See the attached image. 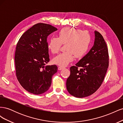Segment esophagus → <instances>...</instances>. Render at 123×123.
Returning a JSON list of instances; mask_svg holds the SVG:
<instances>
[{
  "mask_svg": "<svg viewBox=\"0 0 123 123\" xmlns=\"http://www.w3.org/2000/svg\"><path fill=\"white\" fill-rule=\"evenodd\" d=\"M64 69H65V68L62 67H58V70H62Z\"/></svg>",
  "mask_w": 123,
  "mask_h": 123,
  "instance_id": "1",
  "label": "esophagus"
}]
</instances>
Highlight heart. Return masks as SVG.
<instances>
[{
    "label": "heart",
    "mask_w": 123,
    "mask_h": 123,
    "mask_svg": "<svg viewBox=\"0 0 123 123\" xmlns=\"http://www.w3.org/2000/svg\"><path fill=\"white\" fill-rule=\"evenodd\" d=\"M91 42L90 36L86 31L66 28L58 33L57 37H52L48 42V48L53 54L59 51L62 44H65V51L53 59L55 64L62 67L67 66L73 61L74 55L76 57L83 56L87 52Z\"/></svg>",
    "instance_id": "heart-1"
}]
</instances>
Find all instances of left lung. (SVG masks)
Segmentation results:
<instances>
[{
	"instance_id": "1",
	"label": "left lung",
	"mask_w": 123,
	"mask_h": 123,
	"mask_svg": "<svg viewBox=\"0 0 123 123\" xmlns=\"http://www.w3.org/2000/svg\"><path fill=\"white\" fill-rule=\"evenodd\" d=\"M94 44L89 52L70 67L66 87L74 97L83 98L92 94L99 88L109 66V55L103 36L94 31ZM79 67L80 69H78Z\"/></svg>"
}]
</instances>
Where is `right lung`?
<instances>
[{
	"instance_id": "obj_1",
	"label": "right lung",
	"mask_w": 123,
	"mask_h": 123,
	"mask_svg": "<svg viewBox=\"0 0 123 123\" xmlns=\"http://www.w3.org/2000/svg\"><path fill=\"white\" fill-rule=\"evenodd\" d=\"M57 30L50 25L37 24L25 32L17 43L15 54L16 76L21 86L31 93L46 92L57 72L56 65L44 66L50 61L48 36Z\"/></svg>"
}]
</instances>
